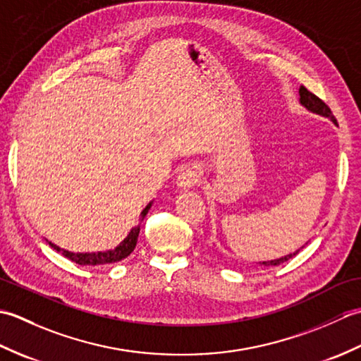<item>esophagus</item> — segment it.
<instances>
[{"label":"esophagus","mask_w":361,"mask_h":361,"mask_svg":"<svg viewBox=\"0 0 361 361\" xmlns=\"http://www.w3.org/2000/svg\"><path fill=\"white\" fill-rule=\"evenodd\" d=\"M202 178V171L197 166H188L183 169L180 175L176 176V186L180 190L192 189Z\"/></svg>","instance_id":"34e87169"}]
</instances>
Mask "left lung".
Listing matches in <instances>:
<instances>
[{"label": "left lung", "instance_id": "8db88e82", "mask_svg": "<svg viewBox=\"0 0 361 361\" xmlns=\"http://www.w3.org/2000/svg\"><path fill=\"white\" fill-rule=\"evenodd\" d=\"M299 104H301L304 109H307L310 113H315V114H318V116H323V118H327V119H331L335 126H338L336 124V119H335V116L332 114V111H331V109H329V106L321 101L319 97H317L315 94L313 93H310V91L305 88V87H299ZM301 248H304V245ZM299 248V250H301ZM299 250H296V251H293V252H290V255H287V256H282V257H279V259H273V260H264V262H259V265H264V267H276V265H281V264H283V262H287L288 259H291L293 256H296L298 252H299Z\"/></svg>", "mask_w": 361, "mask_h": 361}]
</instances>
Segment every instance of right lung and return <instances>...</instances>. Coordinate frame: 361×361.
Returning <instances> with one entry per match:
<instances>
[{"mask_svg": "<svg viewBox=\"0 0 361 361\" xmlns=\"http://www.w3.org/2000/svg\"><path fill=\"white\" fill-rule=\"evenodd\" d=\"M152 204H153V200L142 209L141 216H140V221H142L144 217L147 216V212L152 208ZM140 229H141V225H137V226L130 229V233L127 234L126 239L122 240L116 248L106 250V251H97V252H74V251H68L65 248H60L56 243H52L49 240H46V242H48L54 250L59 251L60 255L68 257L70 260H73V262L79 264V265H106V264L119 262V260L126 259L132 255V251L136 247L137 235H140Z\"/></svg>", "mask_w": 361, "mask_h": 361, "instance_id": "1", "label": "right lung"}]
</instances>
